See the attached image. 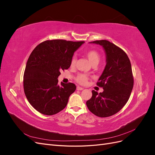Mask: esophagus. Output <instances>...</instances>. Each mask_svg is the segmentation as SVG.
Here are the masks:
<instances>
[{"label": "esophagus", "mask_w": 155, "mask_h": 155, "mask_svg": "<svg viewBox=\"0 0 155 155\" xmlns=\"http://www.w3.org/2000/svg\"><path fill=\"white\" fill-rule=\"evenodd\" d=\"M77 90L78 91H82V90H83V88L79 87V86H78L77 87Z\"/></svg>", "instance_id": "esophagus-1"}]
</instances>
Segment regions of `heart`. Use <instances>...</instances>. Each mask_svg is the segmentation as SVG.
<instances>
[{
    "instance_id": "heart-1",
    "label": "heart",
    "mask_w": 155,
    "mask_h": 155,
    "mask_svg": "<svg viewBox=\"0 0 155 155\" xmlns=\"http://www.w3.org/2000/svg\"><path fill=\"white\" fill-rule=\"evenodd\" d=\"M85 55L87 56V58L89 60V61H90V63L92 65L97 64V63H99L100 60V55L99 53H98L96 50H91L87 51L85 52ZM76 58H73L71 60V62H70V66L74 67L75 64H76ZM88 79H89V77L87 76V75L84 74H79L76 78V80L78 83L80 84V85H86L87 83Z\"/></svg>"
}]
</instances>
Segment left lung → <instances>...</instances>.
<instances>
[{
	"label": "left lung",
	"mask_w": 155,
	"mask_h": 155,
	"mask_svg": "<svg viewBox=\"0 0 155 155\" xmlns=\"http://www.w3.org/2000/svg\"><path fill=\"white\" fill-rule=\"evenodd\" d=\"M103 46L106 54V66L97 82L104 88L98 94L92 91V96L86 102L88 110L101 118L119 112L129 99L134 85L132 67L125 51L107 40L90 42Z\"/></svg>",
	"instance_id": "8db88e82"
}]
</instances>
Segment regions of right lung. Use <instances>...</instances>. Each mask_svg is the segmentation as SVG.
I'll return each instance as SVG.
<instances>
[{"label":"right lung","instance_id":"right-lung-1","mask_svg":"<svg viewBox=\"0 0 155 155\" xmlns=\"http://www.w3.org/2000/svg\"><path fill=\"white\" fill-rule=\"evenodd\" d=\"M84 41L47 40L37 45L28 59L24 73V91L28 101L40 113L54 115L64 109L76 91L72 83H61L62 70L70 67L75 51Z\"/></svg>","mask_w":155,"mask_h":155}]
</instances>
